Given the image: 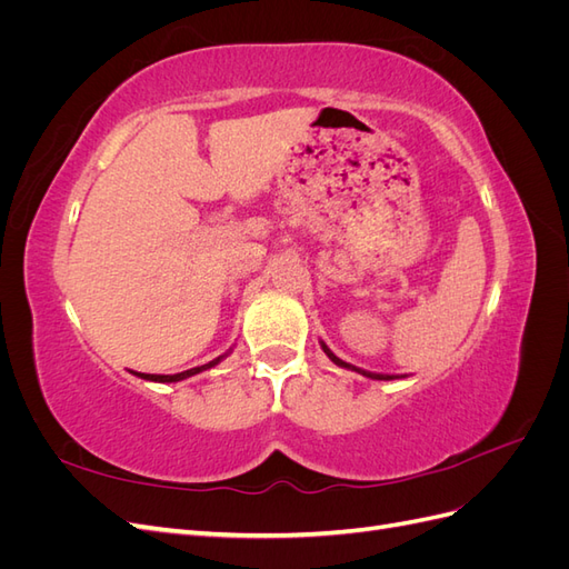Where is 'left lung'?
<instances>
[{
    "label": "left lung",
    "mask_w": 569,
    "mask_h": 569,
    "mask_svg": "<svg viewBox=\"0 0 569 569\" xmlns=\"http://www.w3.org/2000/svg\"><path fill=\"white\" fill-rule=\"evenodd\" d=\"M322 351L327 353V358L332 360L335 366H339V368H349V370H356V372H360V375H366V377H370V380H399V375H382V372H370V370H360V368H356V366H351V363H347V360H341V358H337L330 349H327V343H322ZM403 377V375H401Z\"/></svg>",
    "instance_id": "obj_1"
}]
</instances>
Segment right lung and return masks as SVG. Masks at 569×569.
I'll return each mask as SVG.
<instances>
[{
  "label": "right lung",
  "mask_w": 569,
  "mask_h": 569,
  "mask_svg": "<svg viewBox=\"0 0 569 569\" xmlns=\"http://www.w3.org/2000/svg\"><path fill=\"white\" fill-rule=\"evenodd\" d=\"M226 356H228V353H226ZM226 356H218V358H213V360H211V363L199 366V368H192V370H184V372H178V375H147V372H132V375L142 377V380H149V382H180V380H187V377L199 375V372H203V370H209V368L218 366L220 360L226 358Z\"/></svg>",
  "instance_id": "right-lung-1"
}]
</instances>
